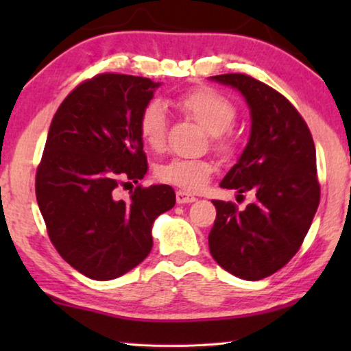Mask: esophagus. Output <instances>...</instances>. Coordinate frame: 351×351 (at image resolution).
<instances>
[{"instance_id": "34e87169", "label": "esophagus", "mask_w": 351, "mask_h": 351, "mask_svg": "<svg viewBox=\"0 0 351 351\" xmlns=\"http://www.w3.org/2000/svg\"><path fill=\"white\" fill-rule=\"evenodd\" d=\"M176 199L179 204H186V203H193V201H196V196L186 193L184 190H179L176 193Z\"/></svg>"}]
</instances>
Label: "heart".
I'll use <instances>...</instances> for the list:
<instances>
[{
  "label": "heart",
  "mask_w": 351,
  "mask_h": 351,
  "mask_svg": "<svg viewBox=\"0 0 351 351\" xmlns=\"http://www.w3.org/2000/svg\"><path fill=\"white\" fill-rule=\"evenodd\" d=\"M179 107L199 123L206 131L215 137L220 148L227 147L222 134L233 126L237 108L223 94L214 89H196L182 95ZM166 108L161 102H150L143 108L138 119V132L142 141L150 148L160 150L166 141ZM214 165L201 158H172L156 167V177L161 182L180 186L189 191H198L208 184L214 172Z\"/></svg>",
  "instance_id": "obj_1"
}]
</instances>
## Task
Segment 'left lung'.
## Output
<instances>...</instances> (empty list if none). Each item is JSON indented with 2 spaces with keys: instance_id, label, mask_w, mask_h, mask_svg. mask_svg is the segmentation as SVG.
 Returning a JSON list of instances; mask_svg holds the SVG:
<instances>
[{
  "instance_id": "left-lung-1",
  "label": "left lung",
  "mask_w": 351,
  "mask_h": 351,
  "mask_svg": "<svg viewBox=\"0 0 351 351\" xmlns=\"http://www.w3.org/2000/svg\"><path fill=\"white\" fill-rule=\"evenodd\" d=\"M237 89L251 113V136L220 186L246 191L254 201L238 210L213 201L217 209L209 251L223 270L257 281L295 256L319 204L316 150L308 126L285 95L241 73L210 76Z\"/></svg>"
}]
</instances>
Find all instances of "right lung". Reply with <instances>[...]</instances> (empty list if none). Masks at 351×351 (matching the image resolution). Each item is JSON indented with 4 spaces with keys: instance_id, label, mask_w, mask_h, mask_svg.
I'll return each instance as SVG.
<instances>
[{
    "instance_id": "right-lung-1",
    "label": "right lung",
    "mask_w": 351,
    "mask_h": 351,
    "mask_svg": "<svg viewBox=\"0 0 351 351\" xmlns=\"http://www.w3.org/2000/svg\"><path fill=\"white\" fill-rule=\"evenodd\" d=\"M160 86L142 76L97 75L71 90L52 118L36 201L62 258L93 280L137 267L152 251L155 219L176 204L165 184L114 198L119 184L147 174L138 119Z\"/></svg>"
}]
</instances>
